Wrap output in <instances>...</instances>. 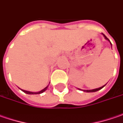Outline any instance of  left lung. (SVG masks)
<instances>
[{
    "instance_id": "1",
    "label": "left lung",
    "mask_w": 123,
    "mask_h": 123,
    "mask_svg": "<svg viewBox=\"0 0 123 123\" xmlns=\"http://www.w3.org/2000/svg\"><path fill=\"white\" fill-rule=\"evenodd\" d=\"M103 36H105V39H107V40H108L110 41V40L106 37V36L105 35L103 34ZM105 86V85L104 86H103V87H99V88H97V89H92V90H84V92H97V91H98L100 89H101L103 88V87H104Z\"/></svg>"
}]
</instances>
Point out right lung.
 <instances>
[{
	"mask_svg": "<svg viewBox=\"0 0 123 123\" xmlns=\"http://www.w3.org/2000/svg\"><path fill=\"white\" fill-rule=\"evenodd\" d=\"M48 87V86H47L45 88H44L43 90H41L40 92H28V91H25V90H23V89H21L23 92H24L25 93H27V94H39V93H42L43 92H44L45 91L46 89H47Z\"/></svg>",
	"mask_w": 123,
	"mask_h": 123,
	"instance_id": "add662e5",
	"label": "right lung"
}]
</instances>
